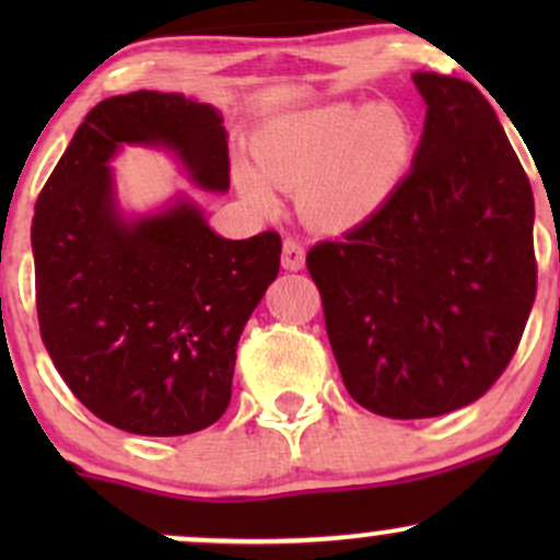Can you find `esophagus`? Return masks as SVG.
Masks as SVG:
<instances>
[{"mask_svg": "<svg viewBox=\"0 0 560 560\" xmlns=\"http://www.w3.org/2000/svg\"><path fill=\"white\" fill-rule=\"evenodd\" d=\"M281 266L287 268V271H300L302 266H305V247L298 240H292V236H287L284 240V249H281Z\"/></svg>", "mask_w": 560, "mask_h": 560, "instance_id": "34e87169", "label": "esophagus"}]
</instances>
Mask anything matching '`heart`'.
Instances as JSON below:
<instances>
[{
    "mask_svg": "<svg viewBox=\"0 0 560 560\" xmlns=\"http://www.w3.org/2000/svg\"><path fill=\"white\" fill-rule=\"evenodd\" d=\"M413 128L389 105H326L281 115L255 133V171H236L242 195L273 208L267 189L300 191V208L320 229L369 221L402 184L413 160Z\"/></svg>",
    "mask_w": 560,
    "mask_h": 560,
    "instance_id": "1",
    "label": "heart"
}]
</instances>
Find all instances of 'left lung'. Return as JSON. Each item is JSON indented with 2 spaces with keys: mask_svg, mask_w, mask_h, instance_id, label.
I'll use <instances>...</instances> for the list:
<instances>
[{
  "mask_svg": "<svg viewBox=\"0 0 560 560\" xmlns=\"http://www.w3.org/2000/svg\"><path fill=\"white\" fill-rule=\"evenodd\" d=\"M427 124L413 168L369 221L307 253L352 400L432 419L511 363L537 294L535 197L474 83L413 73Z\"/></svg>",
  "mask_w": 560,
  "mask_h": 560,
  "instance_id": "8db88e82",
  "label": "left lung"
}]
</instances>
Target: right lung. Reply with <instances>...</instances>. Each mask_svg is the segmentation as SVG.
I'll return each instance as SVG.
<instances>
[{
    "mask_svg": "<svg viewBox=\"0 0 560 560\" xmlns=\"http://www.w3.org/2000/svg\"><path fill=\"white\" fill-rule=\"evenodd\" d=\"M120 144L168 147L202 189H229L213 107L163 92L102 100L36 199L38 329L96 419L144 436L191 434L229 408L236 342L279 273L281 236L223 240L189 199L126 221L107 168Z\"/></svg>",
    "mask_w": 560,
    "mask_h": 560,
    "instance_id": "obj_1",
    "label": "right lung"
}]
</instances>
